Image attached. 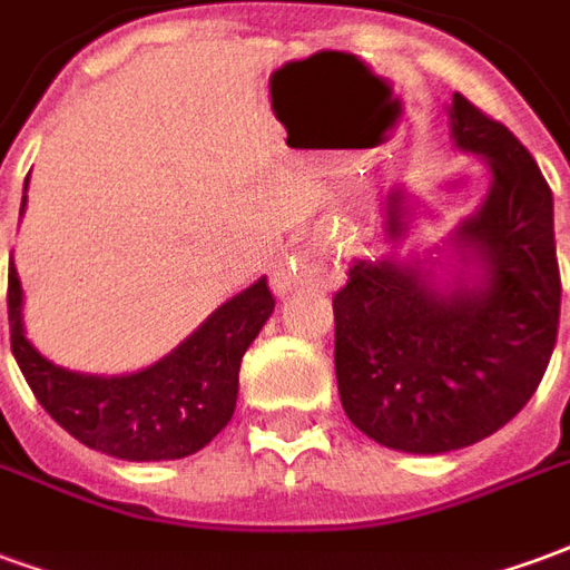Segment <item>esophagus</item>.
Here are the masks:
<instances>
[{
  "label": "esophagus",
  "mask_w": 570,
  "mask_h": 570,
  "mask_svg": "<svg viewBox=\"0 0 570 570\" xmlns=\"http://www.w3.org/2000/svg\"><path fill=\"white\" fill-rule=\"evenodd\" d=\"M277 286H281V289H284V286H286V281H284V277H277Z\"/></svg>",
  "instance_id": "1"
}]
</instances>
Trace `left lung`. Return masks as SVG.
I'll return each instance as SVG.
<instances>
[{"label": "left lung", "mask_w": 570, "mask_h": 570, "mask_svg": "<svg viewBox=\"0 0 570 570\" xmlns=\"http://www.w3.org/2000/svg\"><path fill=\"white\" fill-rule=\"evenodd\" d=\"M452 134L491 167L458 228L482 286L436 296L419 268L360 259L333 296L335 379L347 419L387 449L440 454L515 419L550 366L562 277L552 191L513 130L454 94Z\"/></svg>", "instance_id": "obj_1"}]
</instances>
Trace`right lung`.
<instances>
[{
    "label": "right lung",
    "mask_w": 570,
    "mask_h": 570,
    "mask_svg": "<svg viewBox=\"0 0 570 570\" xmlns=\"http://www.w3.org/2000/svg\"><path fill=\"white\" fill-rule=\"evenodd\" d=\"M27 200V195H23ZM274 296L262 277L213 311L198 333L149 370L97 379L55 366L20 326V281L8 268L11 354L36 400L88 449L125 461H174L204 449L232 421L240 357L272 317Z\"/></svg>",
    "instance_id": "obj_1"
}]
</instances>
